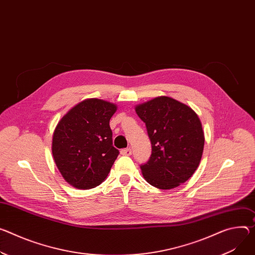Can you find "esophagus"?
I'll return each mask as SVG.
<instances>
[{"instance_id":"1","label":"esophagus","mask_w":255,"mask_h":255,"mask_svg":"<svg viewBox=\"0 0 255 255\" xmlns=\"http://www.w3.org/2000/svg\"><path fill=\"white\" fill-rule=\"evenodd\" d=\"M131 153H132L131 148H126V149L121 150V154H123V155H131Z\"/></svg>"}]
</instances>
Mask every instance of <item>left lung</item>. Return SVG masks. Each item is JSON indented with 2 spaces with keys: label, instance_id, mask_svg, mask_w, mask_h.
<instances>
[{
  "label": "left lung",
  "instance_id": "8db88e82",
  "mask_svg": "<svg viewBox=\"0 0 255 255\" xmlns=\"http://www.w3.org/2000/svg\"><path fill=\"white\" fill-rule=\"evenodd\" d=\"M135 112L151 142L150 158L140 166L143 178L158 189L180 186L194 174L203 152L204 133L197 114L164 96L137 105Z\"/></svg>",
  "mask_w": 255,
  "mask_h": 255
}]
</instances>
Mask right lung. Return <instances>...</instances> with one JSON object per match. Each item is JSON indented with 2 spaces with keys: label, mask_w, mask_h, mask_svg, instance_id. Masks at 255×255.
I'll return each mask as SVG.
<instances>
[{
  "label": "right lung",
  "mask_w": 255,
  "mask_h": 255,
  "mask_svg": "<svg viewBox=\"0 0 255 255\" xmlns=\"http://www.w3.org/2000/svg\"><path fill=\"white\" fill-rule=\"evenodd\" d=\"M118 107L87 99L69 110L57 124L52 152L58 170L77 189L95 188L108 177L119 150L113 146L110 120Z\"/></svg>",
  "instance_id": "1"
}]
</instances>
